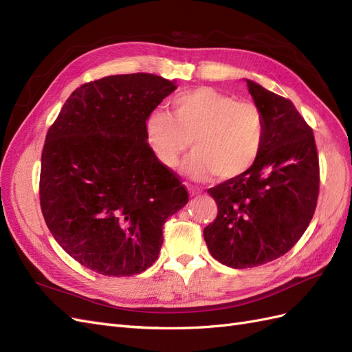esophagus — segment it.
<instances>
[{
    "label": "esophagus",
    "instance_id": "esophagus-1",
    "mask_svg": "<svg viewBox=\"0 0 352 352\" xmlns=\"http://www.w3.org/2000/svg\"><path fill=\"white\" fill-rule=\"evenodd\" d=\"M186 188H188V190H189V194H190V195H198V194H199V189H198L197 186H194V185H189V184H186Z\"/></svg>",
    "mask_w": 352,
    "mask_h": 352
}]
</instances>
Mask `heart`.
Here are the masks:
<instances>
[{
	"instance_id": "1",
	"label": "heart",
	"mask_w": 352,
	"mask_h": 352,
	"mask_svg": "<svg viewBox=\"0 0 352 352\" xmlns=\"http://www.w3.org/2000/svg\"><path fill=\"white\" fill-rule=\"evenodd\" d=\"M172 109L154 110L145 123L146 144L163 166L176 167L190 140L195 150L184 170L195 179L238 177L258 160L264 119L254 102L199 87L177 94Z\"/></svg>"
}]
</instances>
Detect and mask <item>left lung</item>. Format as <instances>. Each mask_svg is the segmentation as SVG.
Returning a JSON list of instances; mask_svg holds the SVG:
<instances>
[{
    "label": "left lung",
    "instance_id": "1",
    "mask_svg": "<svg viewBox=\"0 0 352 352\" xmlns=\"http://www.w3.org/2000/svg\"><path fill=\"white\" fill-rule=\"evenodd\" d=\"M247 85L264 119L261 153L247 173L208 189L219 212L204 229L212 257L233 269L289 251L310 225L320 184L313 129L292 101Z\"/></svg>",
    "mask_w": 352,
    "mask_h": 352
}]
</instances>
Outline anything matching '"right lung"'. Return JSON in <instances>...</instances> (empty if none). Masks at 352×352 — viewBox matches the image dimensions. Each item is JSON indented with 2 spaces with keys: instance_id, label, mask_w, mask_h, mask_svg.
<instances>
[{
  "instance_id": "1",
  "label": "right lung",
  "mask_w": 352,
  "mask_h": 352,
  "mask_svg": "<svg viewBox=\"0 0 352 352\" xmlns=\"http://www.w3.org/2000/svg\"><path fill=\"white\" fill-rule=\"evenodd\" d=\"M176 85L151 73L105 76L73 91L47 132L39 199L52 236L104 276L151 267L163 225L188 202L177 175L158 162L145 123Z\"/></svg>"
}]
</instances>
